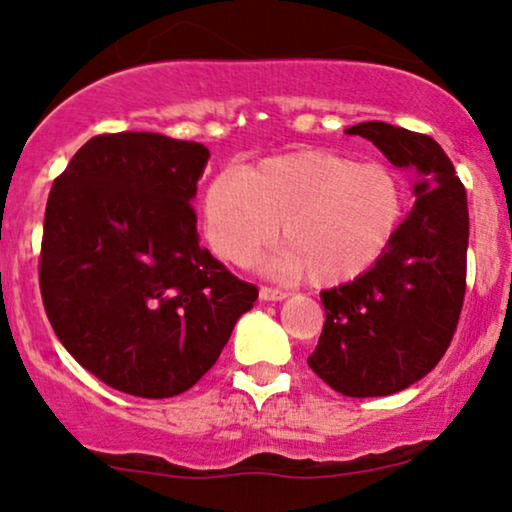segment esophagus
Returning <instances> with one entry per match:
<instances>
[{
  "label": "esophagus",
  "instance_id": "34e87169",
  "mask_svg": "<svg viewBox=\"0 0 512 512\" xmlns=\"http://www.w3.org/2000/svg\"><path fill=\"white\" fill-rule=\"evenodd\" d=\"M261 298L263 300H284L289 293H286L284 289H275V286H261Z\"/></svg>",
  "mask_w": 512,
  "mask_h": 512
}]
</instances>
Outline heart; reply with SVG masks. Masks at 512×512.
<instances>
[{"mask_svg": "<svg viewBox=\"0 0 512 512\" xmlns=\"http://www.w3.org/2000/svg\"><path fill=\"white\" fill-rule=\"evenodd\" d=\"M403 216L405 186L389 165L335 151L286 153L249 172L228 167L205 193V230L216 256L244 265L282 230L286 242L268 270L286 279L310 275L321 286L373 268Z\"/></svg>", "mask_w": 512, "mask_h": 512, "instance_id": "b5f03b06", "label": "heart"}]
</instances>
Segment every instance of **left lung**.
I'll return each instance as SVG.
<instances>
[{"label": "left lung", "mask_w": 512, "mask_h": 512, "mask_svg": "<svg viewBox=\"0 0 512 512\" xmlns=\"http://www.w3.org/2000/svg\"><path fill=\"white\" fill-rule=\"evenodd\" d=\"M415 177V205L373 268L321 293L326 321L307 366L352 398L396 394L443 359L466 293V188L440 144L382 121L352 125Z\"/></svg>", "instance_id": "1"}]
</instances>
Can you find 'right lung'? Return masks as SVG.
I'll use <instances>...</instances> for the list:
<instances>
[{"instance_id":"obj_1","label":"right lung","mask_w":512,"mask_h":512,"mask_svg":"<svg viewBox=\"0 0 512 512\" xmlns=\"http://www.w3.org/2000/svg\"><path fill=\"white\" fill-rule=\"evenodd\" d=\"M207 146L158 132L88 139L53 181L39 289L55 335L123 394L170 398L219 359L258 298L198 242Z\"/></svg>"}]
</instances>
